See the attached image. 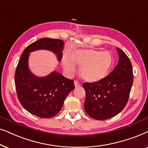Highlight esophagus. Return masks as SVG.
Wrapping results in <instances>:
<instances>
[{
	"mask_svg": "<svg viewBox=\"0 0 148 148\" xmlns=\"http://www.w3.org/2000/svg\"><path fill=\"white\" fill-rule=\"evenodd\" d=\"M74 86H75L76 88H78V87H79V86H80V83L78 81H76V80H75V81H74Z\"/></svg>",
	"mask_w": 148,
	"mask_h": 148,
	"instance_id": "34e87169",
	"label": "esophagus"
}]
</instances>
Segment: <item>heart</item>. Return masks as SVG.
Masks as SVG:
<instances>
[{
  "label": "heart",
  "mask_w": 148,
  "mask_h": 148,
  "mask_svg": "<svg viewBox=\"0 0 148 148\" xmlns=\"http://www.w3.org/2000/svg\"><path fill=\"white\" fill-rule=\"evenodd\" d=\"M63 68L68 76L76 72V66L80 67L82 79L90 83L101 81L107 77L114 65L111 53L92 49H76L70 56L64 54L62 60Z\"/></svg>",
  "instance_id": "1"
}]
</instances>
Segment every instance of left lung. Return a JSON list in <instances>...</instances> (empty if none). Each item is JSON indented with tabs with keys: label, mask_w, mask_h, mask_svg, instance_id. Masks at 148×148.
Instances as JSON below:
<instances>
[{
	"label": "left lung",
	"mask_w": 148,
	"mask_h": 148,
	"mask_svg": "<svg viewBox=\"0 0 148 148\" xmlns=\"http://www.w3.org/2000/svg\"><path fill=\"white\" fill-rule=\"evenodd\" d=\"M119 59L117 66L101 81L82 84L86 92L85 112L92 119H109L124 109L133 82V68L125 52L116 47Z\"/></svg>",
	"instance_id": "obj_1"
}]
</instances>
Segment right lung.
<instances>
[{
  "label": "right lung",
  "instance_id": "add662e5",
  "mask_svg": "<svg viewBox=\"0 0 148 148\" xmlns=\"http://www.w3.org/2000/svg\"><path fill=\"white\" fill-rule=\"evenodd\" d=\"M64 40L43 38L27 46L21 54L15 74L19 101L27 112L36 116L51 118L62 109L68 95L74 89V81L54 70L45 76H37L29 70L28 60L32 52L47 50L62 60Z\"/></svg>",
  "mask_w": 148,
  "mask_h": 148
}]
</instances>
